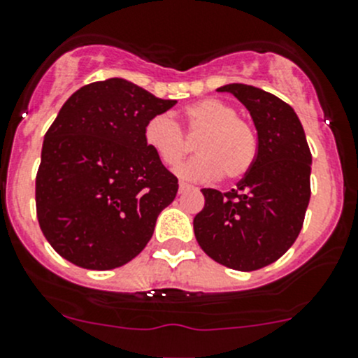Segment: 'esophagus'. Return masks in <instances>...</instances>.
<instances>
[{
  "label": "esophagus",
  "mask_w": 358,
  "mask_h": 358,
  "mask_svg": "<svg viewBox=\"0 0 358 358\" xmlns=\"http://www.w3.org/2000/svg\"><path fill=\"white\" fill-rule=\"evenodd\" d=\"M190 189H194V187L189 185V183H185V182H180V192H185V190H190Z\"/></svg>",
  "instance_id": "1"
}]
</instances>
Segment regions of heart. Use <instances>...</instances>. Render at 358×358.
Wrapping results in <instances>:
<instances>
[{"label": "heart", "instance_id": "heart-1", "mask_svg": "<svg viewBox=\"0 0 358 358\" xmlns=\"http://www.w3.org/2000/svg\"><path fill=\"white\" fill-rule=\"evenodd\" d=\"M183 130L196 136V155L176 169L182 178L208 182L222 175L239 180L252 169L257 157V136L252 124L236 115L234 106L218 98H204L183 110ZM147 147L164 162L176 166L190 150L182 127L168 113L154 115L145 124Z\"/></svg>", "mask_w": 358, "mask_h": 358}]
</instances>
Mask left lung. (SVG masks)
<instances>
[{"mask_svg":"<svg viewBox=\"0 0 358 358\" xmlns=\"http://www.w3.org/2000/svg\"><path fill=\"white\" fill-rule=\"evenodd\" d=\"M218 92H231L252 115L257 157L236 189L201 190L204 208L194 217V234L215 262L255 271L278 260L303 229L311 196V152L285 101L245 83H229Z\"/></svg>","mask_w":358,"mask_h":358,"instance_id":"8db88e82","label":"left lung"}]
</instances>
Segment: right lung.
Listing matches in <instances>:
<instances>
[{"mask_svg":"<svg viewBox=\"0 0 358 358\" xmlns=\"http://www.w3.org/2000/svg\"><path fill=\"white\" fill-rule=\"evenodd\" d=\"M175 105L124 78L83 85L62 105L36 173V217L59 255L108 271L147 246L178 178L147 147L143 131Z\"/></svg>","mask_w":358,"mask_h":358,"instance_id":"right-lung-1","label":"right lung"}]
</instances>
